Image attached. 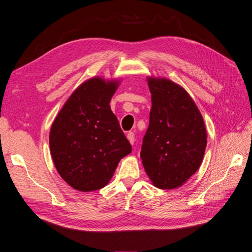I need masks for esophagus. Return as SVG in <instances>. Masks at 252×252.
<instances>
[{"instance_id": "obj_1", "label": "esophagus", "mask_w": 252, "mask_h": 252, "mask_svg": "<svg viewBox=\"0 0 252 252\" xmlns=\"http://www.w3.org/2000/svg\"><path fill=\"white\" fill-rule=\"evenodd\" d=\"M127 140L129 141V143H130L131 145H133V143H134V133L133 132H128L127 133Z\"/></svg>"}]
</instances>
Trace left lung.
I'll return each mask as SVG.
<instances>
[{
	"label": "left lung",
	"instance_id": "left-lung-1",
	"mask_svg": "<svg viewBox=\"0 0 252 252\" xmlns=\"http://www.w3.org/2000/svg\"><path fill=\"white\" fill-rule=\"evenodd\" d=\"M149 126L141 158L154 186L181 187L200 168L207 145L202 114L187 91L167 78L147 77Z\"/></svg>",
	"mask_w": 252,
	"mask_h": 252
}]
</instances>
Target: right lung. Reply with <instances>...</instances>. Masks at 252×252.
Segmentation results:
<instances>
[{
    "instance_id": "obj_1",
    "label": "right lung",
    "mask_w": 252,
    "mask_h": 252,
    "mask_svg": "<svg viewBox=\"0 0 252 252\" xmlns=\"http://www.w3.org/2000/svg\"><path fill=\"white\" fill-rule=\"evenodd\" d=\"M121 79L93 77L75 88L49 132L50 155L59 174L82 192L108 184L131 145L111 111L110 100Z\"/></svg>"
}]
</instances>
